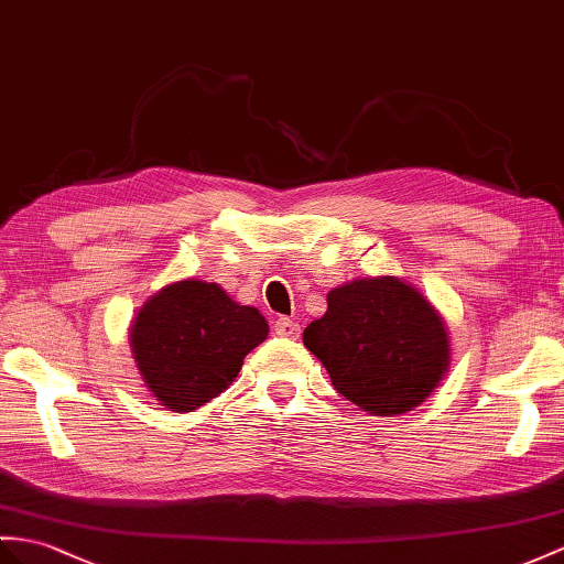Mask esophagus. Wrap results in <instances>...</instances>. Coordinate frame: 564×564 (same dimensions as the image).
I'll list each match as a JSON object with an SVG mask.
<instances>
[{"label": "esophagus", "mask_w": 564, "mask_h": 564, "mask_svg": "<svg viewBox=\"0 0 564 564\" xmlns=\"http://www.w3.org/2000/svg\"><path fill=\"white\" fill-rule=\"evenodd\" d=\"M274 333H278L280 337H286V339H299L301 325L292 318H278L274 321Z\"/></svg>", "instance_id": "obj_1"}]
</instances>
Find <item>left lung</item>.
<instances>
[{
	"label": "left lung",
	"mask_w": 564,
	"mask_h": 564,
	"mask_svg": "<svg viewBox=\"0 0 564 564\" xmlns=\"http://www.w3.org/2000/svg\"><path fill=\"white\" fill-rule=\"evenodd\" d=\"M304 345L335 390L370 416H400L429 400L452 359L441 311L392 274L335 286Z\"/></svg>",
	"instance_id": "1"
}]
</instances>
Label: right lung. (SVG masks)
Listing matches in <instances>:
<instances>
[{"instance_id": "right-lung-1", "label": "right lung", "mask_w": 564, "mask_h": 564, "mask_svg": "<svg viewBox=\"0 0 564 564\" xmlns=\"http://www.w3.org/2000/svg\"><path fill=\"white\" fill-rule=\"evenodd\" d=\"M268 333L258 308L237 304L215 282L191 278L145 301L129 327V345L148 392L164 409L186 414L225 392Z\"/></svg>"}]
</instances>
